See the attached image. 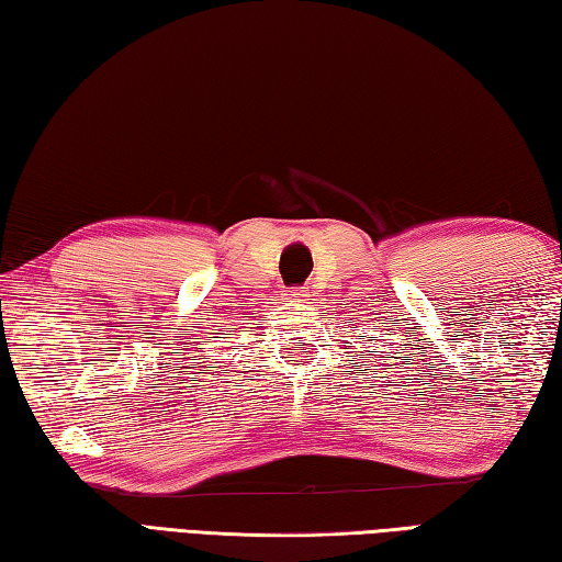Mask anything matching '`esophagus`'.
Wrapping results in <instances>:
<instances>
[{
  "instance_id": "obj_1",
  "label": "esophagus",
  "mask_w": 562,
  "mask_h": 562,
  "mask_svg": "<svg viewBox=\"0 0 562 562\" xmlns=\"http://www.w3.org/2000/svg\"><path fill=\"white\" fill-rule=\"evenodd\" d=\"M300 297H307L302 288H288V290H284V300H300Z\"/></svg>"
}]
</instances>
